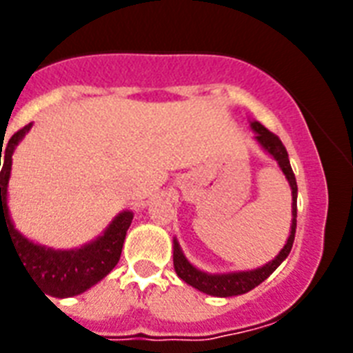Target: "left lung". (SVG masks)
Returning <instances> with one entry per match:
<instances>
[{"instance_id":"1","label":"left lung","mask_w":353,"mask_h":353,"mask_svg":"<svg viewBox=\"0 0 353 353\" xmlns=\"http://www.w3.org/2000/svg\"><path fill=\"white\" fill-rule=\"evenodd\" d=\"M252 132H254V139L258 144L273 157L279 166L284 172L285 179L290 183L291 187V196H293V203H291V232L290 238L285 241L284 249L274 256L269 263L262 265V268L252 269V271H236V273H221V274H210L205 273L201 269L194 268L192 263L188 262L185 254H183L181 247L174 238V269H176L177 276L185 280L188 285H192L196 290L203 291L207 295L212 296H234V295H243L247 291L254 290L258 284H262L263 280L268 279L269 274L273 273L274 269L279 268L280 263L284 262L288 254H290L291 247H293V240H295V231H296V179L295 174L291 170L290 157H288V150L282 144L274 133H271L265 126H262L260 122L252 121L251 122Z\"/></svg>"}]
</instances>
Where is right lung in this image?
<instances>
[{"label": "right lung", "mask_w": 353, "mask_h": 353, "mask_svg": "<svg viewBox=\"0 0 353 353\" xmlns=\"http://www.w3.org/2000/svg\"><path fill=\"white\" fill-rule=\"evenodd\" d=\"M32 124H27L8 139V143L0 146V245L1 236L5 234L12 241L14 249L27 268V273L40 284L46 293L52 296H74L90 290L91 285L101 282L121 258L122 243L126 238V231L133 220L130 210H124L108 225L97 240L85 243L80 249H51V247L38 245L27 240L21 232L14 229L7 207V187L10 168H12V154L18 143L25 137ZM5 141V139H3ZM3 157H1V154Z\"/></svg>", "instance_id": "obj_1"}]
</instances>
